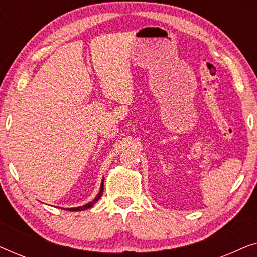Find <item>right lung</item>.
I'll use <instances>...</instances> for the list:
<instances>
[{
    "instance_id": "obj_1",
    "label": "right lung",
    "mask_w": 257,
    "mask_h": 257,
    "mask_svg": "<svg viewBox=\"0 0 257 257\" xmlns=\"http://www.w3.org/2000/svg\"><path fill=\"white\" fill-rule=\"evenodd\" d=\"M103 191H104V180L101 181V185H100V189H99V193H98L96 198H94L92 201L86 203V205L84 206H80V207H76V208H68V210H70V212H80V210H84V209H87V208H91V207H93L94 203H96L98 200L100 199L101 194H103Z\"/></svg>"
}]
</instances>
